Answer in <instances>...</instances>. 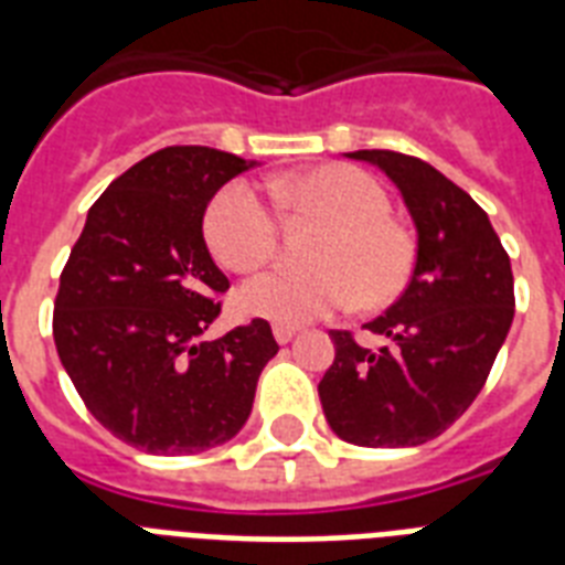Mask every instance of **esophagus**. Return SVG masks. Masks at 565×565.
I'll list each match as a JSON object with an SVG mask.
<instances>
[{
  "label": "esophagus",
  "instance_id": "34e87169",
  "mask_svg": "<svg viewBox=\"0 0 565 565\" xmlns=\"http://www.w3.org/2000/svg\"><path fill=\"white\" fill-rule=\"evenodd\" d=\"M273 334H275V340H278V343H290L292 337H296V328H292V326H275Z\"/></svg>",
  "mask_w": 565,
  "mask_h": 565
}]
</instances>
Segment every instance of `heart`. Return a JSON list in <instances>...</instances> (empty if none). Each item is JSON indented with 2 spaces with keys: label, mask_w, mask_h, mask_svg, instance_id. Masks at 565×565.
Here are the masks:
<instances>
[{
  "label": "heart",
  "mask_w": 565,
  "mask_h": 565,
  "mask_svg": "<svg viewBox=\"0 0 565 565\" xmlns=\"http://www.w3.org/2000/svg\"><path fill=\"white\" fill-rule=\"evenodd\" d=\"M273 199L292 213L328 222L313 246L317 266H275L246 281L237 308L278 326H301L358 301L384 308L407 290L416 269V237L393 220V199L375 175L349 163L269 181ZM204 239L231 273H255L281 243V220L248 181H231L204 211Z\"/></svg>",
  "instance_id": "b5f03b06"
}]
</instances>
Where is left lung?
<instances>
[{"label": "left lung", "instance_id": "left-lung-1", "mask_svg": "<svg viewBox=\"0 0 565 565\" xmlns=\"http://www.w3.org/2000/svg\"><path fill=\"white\" fill-rule=\"evenodd\" d=\"M395 181L416 222V269L402 299L372 319L384 349L331 331L334 363L319 402L337 437L354 446L402 448L439 437L487 384L513 322V269L490 216L430 163L390 149H361Z\"/></svg>", "mask_w": 565, "mask_h": 565}]
</instances>
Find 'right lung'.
I'll return each mask as SVG.
<instances>
[{"instance_id": "1", "label": "right lung", "mask_w": 565, "mask_h": 565, "mask_svg": "<svg viewBox=\"0 0 565 565\" xmlns=\"http://www.w3.org/2000/svg\"><path fill=\"white\" fill-rule=\"evenodd\" d=\"M248 167L207 146L149 154L93 202L61 273L57 358L102 428L149 455L228 443L278 352L266 319L204 340L228 290L204 246V207Z\"/></svg>"}]
</instances>
